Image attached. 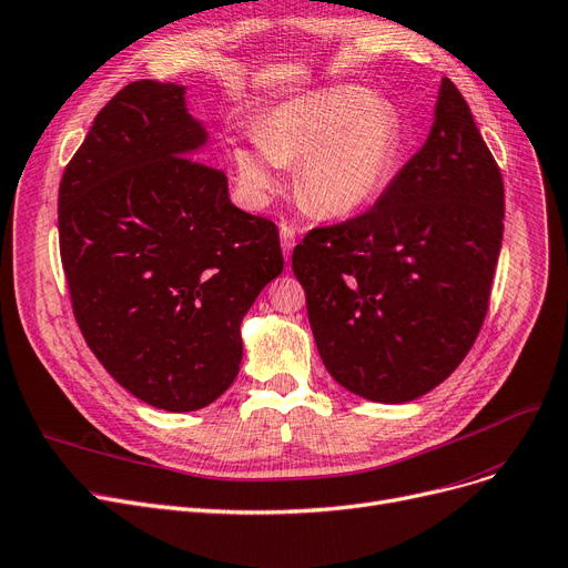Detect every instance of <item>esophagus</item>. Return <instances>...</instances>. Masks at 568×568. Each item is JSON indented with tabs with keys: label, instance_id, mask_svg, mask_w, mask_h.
<instances>
[{
	"label": "esophagus",
	"instance_id": "esophagus-1",
	"mask_svg": "<svg viewBox=\"0 0 568 568\" xmlns=\"http://www.w3.org/2000/svg\"><path fill=\"white\" fill-rule=\"evenodd\" d=\"M294 243H297V232H294L292 225H281V245H283V255L285 260H290V253L294 248Z\"/></svg>",
	"mask_w": 568,
	"mask_h": 568
}]
</instances>
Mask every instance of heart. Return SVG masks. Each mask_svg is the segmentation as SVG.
I'll use <instances>...</instances> for the list:
<instances>
[{
  "mask_svg": "<svg viewBox=\"0 0 568 568\" xmlns=\"http://www.w3.org/2000/svg\"><path fill=\"white\" fill-rule=\"evenodd\" d=\"M402 148L404 122L394 104L359 85H325L271 106L232 160L255 206L281 187V166L300 162V200L323 217H351L385 192Z\"/></svg>",
  "mask_w": 568,
  "mask_h": 568,
  "instance_id": "b5f03b06",
  "label": "heart"
}]
</instances>
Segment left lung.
<instances>
[{
    "label": "left lung",
    "instance_id": "left-lung-1",
    "mask_svg": "<svg viewBox=\"0 0 568 568\" xmlns=\"http://www.w3.org/2000/svg\"><path fill=\"white\" fill-rule=\"evenodd\" d=\"M504 236V183L468 104L443 79L425 145L372 211L292 253L329 376L406 404L462 364L483 327Z\"/></svg>",
    "mask_w": 568,
    "mask_h": 568
}]
</instances>
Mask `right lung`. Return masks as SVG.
I'll list each match as a JSON object with an SVG mask.
<instances>
[{"mask_svg": "<svg viewBox=\"0 0 568 568\" xmlns=\"http://www.w3.org/2000/svg\"><path fill=\"white\" fill-rule=\"evenodd\" d=\"M187 88L136 81L97 113L64 169L60 255L94 357L136 399L213 404L236 378L241 323L283 271L278 227L230 200L200 160Z\"/></svg>", "mask_w": 568, "mask_h": 568, "instance_id": "right-lung-1", "label": "right lung"}]
</instances>
